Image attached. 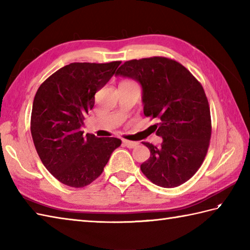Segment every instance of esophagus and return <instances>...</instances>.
Returning <instances> with one entry per match:
<instances>
[{"instance_id":"1","label":"esophagus","mask_w":250,"mask_h":250,"mask_svg":"<svg viewBox=\"0 0 250 250\" xmlns=\"http://www.w3.org/2000/svg\"><path fill=\"white\" fill-rule=\"evenodd\" d=\"M122 143H124V145L126 146L128 148H134V147L139 145V143L131 142V141H128V140H124V141H122Z\"/></svg>"}]
</instances>
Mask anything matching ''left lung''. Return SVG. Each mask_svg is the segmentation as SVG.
<instances>
[{
	"instance_id": "8db88e82",
	"label": "left lung",
	"mask_w": 250,
	"mask_h": 250,
	"mask_svg": "<svg viewBox=\"0 0 250 250\" xmlns=\"http://www.w3.org/2000/svg\"><path fill=\"white\" fill-rule=\"evenodd\" d=\"M115 76L139 83L144 115L160 121L156 134L162 137L161 146L144 143L150 157L142 172L163 188L187 182L203 163L211 134L203 87L180 63L163 57L126 61Z\"/></svg>"
}]
</instances>
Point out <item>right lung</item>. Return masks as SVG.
<instances>
[{
  "mask_svg": "<svg viewBox=\"0 0 250 250\" xmlns=\"http://www.w3.org/2000/svg\"><path fill=\"white\" fill-rule=\"evenodd\" d=\"M120 61L71 63L41 84L31 115V134L48 172L74 188L91 184L103 172L116 137H97L81 128L94 106V94L109 82Z\"/></svg>",
  "mask_w": 250,
  "mask_h": 250,
  "instance_id": "add662e5",
  "label": "right lung"
}]
</instances>
